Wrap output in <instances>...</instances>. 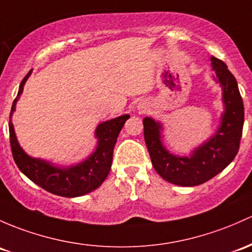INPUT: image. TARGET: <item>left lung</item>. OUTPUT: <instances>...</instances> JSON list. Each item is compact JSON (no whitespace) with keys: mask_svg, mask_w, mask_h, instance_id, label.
Instances as JSON below:
<instances>
[{"mask_svg":"<svg viewBox=\"0 0 252 252\" xmlns=\"http://www.w3.org/2000/svg\"><path fill=\"white\" fill-rule=\"evenodd\" d=\"M216 82L223 89L224 113L221 126L209 141L189 157L169 153L160 141L161 126L152 118L144 119L145 142L155 170L165 181L179 186H198L221 173L239 151L244 126V104L238 83L222 60L211 57Z\"/></svg>","mask_w":252,"mask_h":252,"instance_id":"obj_1","label":"left lung"}]
</instances>
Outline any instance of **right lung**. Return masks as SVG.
<instances>
[{
	"label": "right lung",
	"instance_id": "1",
	"mask_svg": "<svg viewBox=\"0 0 252 252\" xmlns=\"http://www.w3.org/2000/svg\"><path fill=\"white\" fill-rule=\"evenodd\" d=\"M30 75L31 71L21 81L19 92L13 101L9 116V141L15 164L21 173L28 176L31 181L53 194L72 198L87 194L96 189L110 173L113 148L117 141V136L126 121L130 116L124 115L100 124L95 133L99 139L96 150L88 159L77 165L71 168H57L42 159L29 157L18 144L10 117L13 111L15 110V104L19 99V95L23 92L24 84Z\"/></svg>",
	"mask_w": 252,
	"mask_h": 252
}]
</instances>
